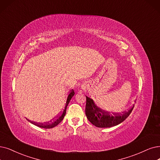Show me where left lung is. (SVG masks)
I'll use <instances>...</instances> for the list:
<instances>
[{
    "label": "left lung",
    "instance_id": "left-lung-1",
    "mask_svg": "<svg viewBox=\"0 0 160 160\" xmlns=\"http://www.w3.org/2000/svg\"><path fill=\"white\" fill-rule=\"evenodd\" d=\"M85 114L87 119L94 126L100 128H108L122 123L128 117L135 105L128 111L122 113L110 112L104 110L96 105L92 99L86 97Z\"/></svg>",
    "mask_w": 160,
    "mask_h": 160
}]
</instances>
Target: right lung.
Here are the masks:
<instances>
[{
  "label": "right lung",
  "instance_id": "right-lung-1",
  "mask_svg": "<svg viewBox=\"0 0 160 160\" xmlns=\"http://www.w3.org/2000/svg\"><path fill=\"white\" fill-rule=\"evenodd\" d=\"M74 94H75V92L72 89L68 96L66 101L65 102V105H64V106H63L62 111L58 115H56L55 117L52 118L50 121H47V122L35 123V122H33V121H31L30 120H29V121H30V122L31 123H33V125H35L37 127H41V128H44V129H51V128H53V127L57 126L63 120V119L64 118V117L66 116V113L67 106H68V104L69 103V102H70V100H71L72 98L74 96Z\"/></svg>",
  "mask_w": 160,
  "mask_h": 160
}]
</instances>
